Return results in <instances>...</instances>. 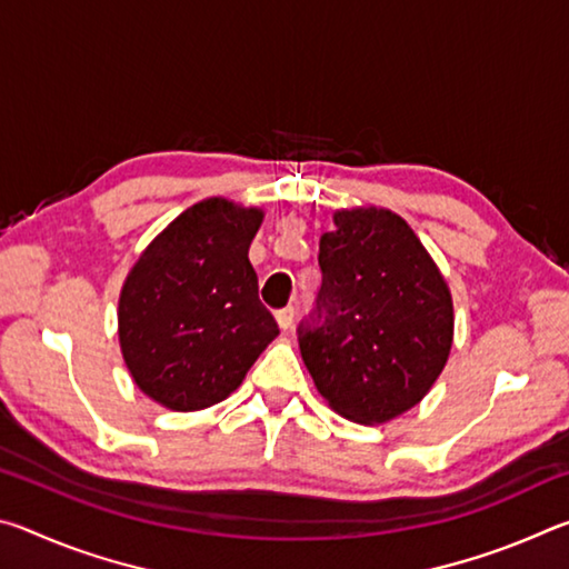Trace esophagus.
Wrapping results in <instances>:
<instances>
[{"instance_id": "obj_1", "label": "esophagus", "mask_w": 569, "mask_h": 569, "mask_svg": "<svg viewBox=\"0 0 569 569\" xmlns=\"http://www.w3.org/2000/svg\"><path fill=\"white\" fill-rule=\"evenodd\" d=\"M276 321H278V326H281L283 331L291 329V323H293V308L286 306V308H281V311H276Z\"/></svg>"}]
</instances>
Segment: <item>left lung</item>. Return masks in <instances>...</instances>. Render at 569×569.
Returning <instances> with one entry per match:
<instances>
[{"mask_svg": "<svg viewBox=\"0 0 569 569\" xmlns=\"http://www.w3.org/2000/svg\"><path fill=\"white\" fill-rule=\"evenodd\" d=\"M321 236L316 326L298 329L308 373L329 407L387 423L427 397L455 341L445 276L411 226L387 208L333 213Z\"/></svg>", "mask_w": 569, "mask_h": 569, "instance_id": "left-lung-1", "label": "left lung"}]
</instances>
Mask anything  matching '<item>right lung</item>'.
Segmentation results:
<instances>
[{"mask_svg": "<svg viewBox=\"0 0 569 569\" xmlns=\"http://www.w3.org/2000/svg\"><path fill=\"white\" fill-rule=\"evenodd\" d=\"M261 208L206 198L152 238L124 278L118 336L138 389L172 411L228 399L278 336L248 261Z\"/></svg>", "mask_w": 569, "mask_h": 569, "instance_id": "obj_1", "label": "right lung"}]
</instances>
